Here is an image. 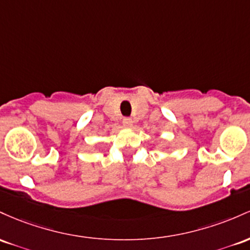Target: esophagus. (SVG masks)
Instances as JSON below:
<instances>
[{"instance_id":"34e87169","label":"esophagus","mask_w":250,"mask_h":250,"mask_svg":"<svg viewBox=\"0 0 250 250\" xmlns=\"http://www.w3.org/2000/svg\"><path fill=\"white\" fill-rule=\"evenodd\" d=\"M123 125H124L125 127H131V126H132V120H131V118H124V119H123Z\"/></svg>"}]
</instances>
